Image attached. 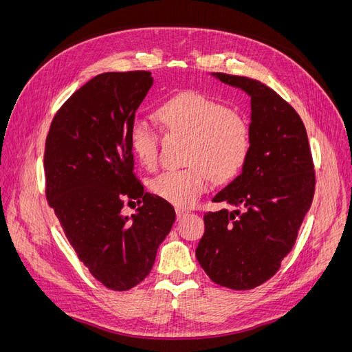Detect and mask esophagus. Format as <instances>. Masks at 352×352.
I'll return each instance as SVG.
<instances>
[{
    "label": "esophagus",
    "mask_w": 352,
    "mask_h": 352,
    "mask_svg": "<svg viewBox=\"0 0 352 352\" xmlns=\"http://www.w3.org/2000/svg\"><path fill=\"white\" fill-rule=\"evenodd\" d=\"M188 214H189V211H188V210H184V208H177V210H176V216H177V220H180V219L186 217Z\"/></svg>",
    "instance_id": "esophagus-1"
}]
</instances>
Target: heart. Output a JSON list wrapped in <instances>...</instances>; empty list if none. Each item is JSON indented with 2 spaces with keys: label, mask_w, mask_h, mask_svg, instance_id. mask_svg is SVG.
<instances>
[{
  "label": "heart",
  "mask_w": 352,
  "mask_h": 352,
  "mask_svg": "<svg viewBox=\"0 0 352 352\" xmlns=\"http://www.w3.org/2000/svg\"><path fill=\"white\" fill-rule=\"evenodd\" d=\"M163 129L186 140L185 168L160 173L150 182L151 192L168 204L190 207L208 188V175L217 184L229 182L247 164L251 153L248 122L206 95L186 92L160 104L155 111ZM140 164L154 168L158 135L144 119H135L127 133Z\"/></svg>",
  "instance_id": "obj_1"
}]
</instances>
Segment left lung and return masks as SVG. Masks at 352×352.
Returning <instances> with one entry per match:
<instances>
[{
    "label": "left lung",
    "mask_w": 352,
    "mask_h": 352,
    "mask_svg": "<svg viewBox=\"0 0 352 352\" xmlns=\"http://www.w3.org/2000/svg\"><path fill=\"white\" fill-rule=\"evenodd\" d=\"M251 98V153L242 173L212 198L235 210L206 212L195 251L208 278L235 291L260 286L279 270L310 210L316 175L305 126L264 83L211 73Z\"/></svg>",
    "instance_id": "8db88e82"
}]
</instances>
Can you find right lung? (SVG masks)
<instances>
[{
	"mask_svg": "<svg viewBox=\"0 0 352 352\" xmlns=\"http://www.w3.org/2000/svg\"><path fill=\"white\" fill-rule=\"evenodd\" d=\"M150 72H109L61 105L45 141V194L79 260L98 282L127 291L150 274L175 208L144 190L127 133L153 87ZM142 199L132 217L124 201Z\"/></svg>",
	"mask_w": 352,
	"mask_h": 352,
	"instance_id": "right-lung-1",
	"label": "right lung"
}]
</instances>
